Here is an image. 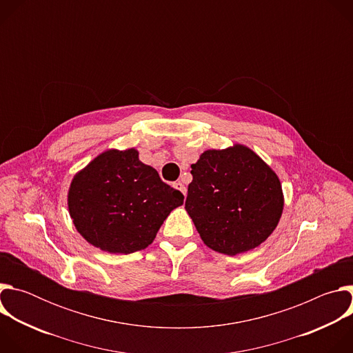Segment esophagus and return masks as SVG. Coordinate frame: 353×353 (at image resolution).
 I'll return each mask as SVG.
<instances>
[{
	"mask_svg": "<svg viewBox=\"0 0 353 353\" xmlns=\"http://www.w3.org/2000/svg\"><path fill=\"white\" fill-rule=\"evenodd\" d=\"M173 187L176 188V190H179L181 194H187V187L181 183V181H176V183H173Z\"/></svg>",
	"mask_w": 353,
	"mask_h": 353,
	"instance_id": "34e87169",
	"label": "esophagus"
}]
</instances>
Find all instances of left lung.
Returning a JSON list of instances; mask_svg holds the SVG:
<instances>
[{"mask_svg":"<svg viewBox=\"0 0 353 353\" xmlns=\"http://www.w3.org/2000/svg\"><path fill=\"white\" fill-rule=\"evenodd\" d=\"M191 169L185 211L210 248L237 256L271 236L283 192L276 173L254 150L240 143L208 149Z\"/></svg>","mask_w":353,"mask_h":353,"instance_id":"left-lung-1","label":"left lung"}]
</instances>
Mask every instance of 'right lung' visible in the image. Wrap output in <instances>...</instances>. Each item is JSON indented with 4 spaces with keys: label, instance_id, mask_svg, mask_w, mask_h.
Segmentation results:
<instances>
[{
    "label": "right lung",
    "instance_id": "1",
    "mask_svg": "<svg viewBox=\"0 0 353 353\" xmlns=\"http://www.w3.org/2000/svg\"><path fill=\"white\" fill-rule=\"evenodd\" d=\"M183 199L139 161L135 148L108 149L74 176L68 211L88 243L112 254H131L155 240Z\"/></svg>",
    "mask_w": 353,
    "mask_h": 353
}]
</instances>
